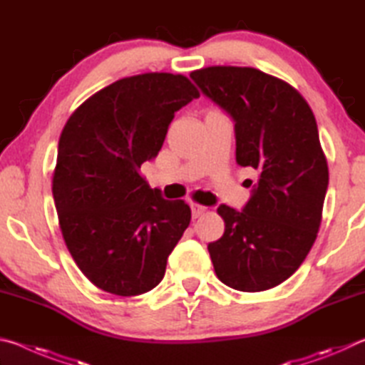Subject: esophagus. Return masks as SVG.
Wrapping results in <instances>:
<instances>
[{
    "instance_id": "1",
    "label": "esophagus",
    "mask_w": 365,
    "mask_h": 365,
    "mask_svg": "<svg viewBox=\"0 0 365 365\" xmlns=\"http://www.w3.org/2000/svg\"><path fill=\"white\" fill-rule=\"evenodd\" d=\"M207 211L206 206L202 205H197V202H191V214H193V217H200V215H202Z\"/></svg>"
}]
</instances>
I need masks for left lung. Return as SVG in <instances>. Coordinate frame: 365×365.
I'll return each instance as SVG.
<instances>
[{"instance_id": "8db88e82", "label": "left lung", "mask_w": 365, "mask_h": 365, "mask_svg": "<svg viewBox=\"0 0 365 365\" xmlns=\"http://www.w3.org/2000/svg\"><path fill=\"white\" fill-rule=\"evenodd\" d=\"M190 77L235 120L237 163L259 172L243 211L220 205L225 232L209 243L219 280L264 292L289 279L317 238L329 165L317 122L292 85L255 67L212 66Z\"/></svg>"}]
</instances>
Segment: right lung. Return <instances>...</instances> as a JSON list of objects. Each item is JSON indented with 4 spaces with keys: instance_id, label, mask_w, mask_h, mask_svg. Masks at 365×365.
<instances>
[{
    "instance_id": "1",
    "label": "right lung",
    "mask_w": 365,
    "mask_h": 365,
    "mask_svg": "<svg viewBox=\"0 0 365 365\" xmlns=\"http://www.w3.org/2000/svg\"><path fill=\"white\" fill-rule=\"evenodd\" d=\"M200 91L180 73L148 72L104 86L66 122L53 172L59 227L82 274L103 292L137 296L163 280L191 219L183 200L150 188L174 114Z\"/></svg>"
}]
</instances>
